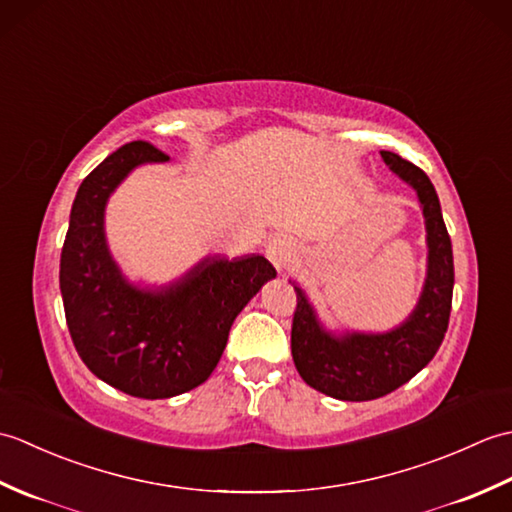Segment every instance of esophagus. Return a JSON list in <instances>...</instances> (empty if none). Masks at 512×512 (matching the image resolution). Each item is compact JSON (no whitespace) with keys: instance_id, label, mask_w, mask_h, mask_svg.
Returning <instances> with one entry per match:
<instances>
[{"instance_id":"obj_1","label":"esophagus","mask_w":512,"mask_h":512,"mask_svg":"<svg viewBox=\"0 0 512 512\" xmlns=\"http://www.w3.org/2000/svg\"><path fill=\"white\" fill-rule=\"evenodd\" d=\"M292 250H295V246H292V242H288L286 237H275L268 242L266 257H268V262L275 266L277 273H284V268L288 266L290 257H292Z\"/></svg>"}]
</instances>
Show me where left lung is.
Masks as SVG:
<instances>
[{"instance_id":"8db88e82","label":"left lung","mask_w":512,"mask_h":512,"mask_svg":"<svg viewBox=\"0 0 512 512\" xmlns=\"http://www.w3.org/2000/svg\"><path fill=\"white\" fill-rule=\"evenodd\" d=\"M391 173L416 191L427 231V277L416 308L387 332H334L325 328L308 292H297L292 319V361L299 376L321 394L363 402L405 385L436 356L449 328L453 299V248L442 220L438 193L427 173L391 151H380Z\"/></svg>"}]
</instances>
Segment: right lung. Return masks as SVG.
<instances>
[{"label": "right lung", "mask_w": 512, "mask_h": 512, "mask_svg": "<svg viewBox=\"0 0 512 512\" xmlns=\"http://www.w3.org/2000/svg\"><path fill=\"white\" fill-rule=\"evenodd\" d=\"M160 162L169 156L134 140L81 182L59 270L65 321L81 361L103 383L147 400L202 385L220 363L237 314L277 277L264 255H206L169 284L129 281L107 244L105 209L136 167Z\"/></svg>", "instance_id": "add662e5"}]
</instances>
